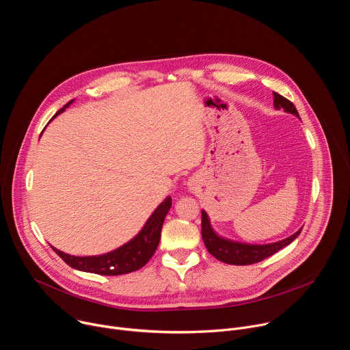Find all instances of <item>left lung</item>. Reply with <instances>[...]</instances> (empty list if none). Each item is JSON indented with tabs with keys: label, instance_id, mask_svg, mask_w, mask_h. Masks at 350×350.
Instances as JSON below:
<instances>
[{
	"label": "left lung",
	"instance_id": "left-lung-1",
	"mask_svg": "<svg viewBox=\"0 0 350 350\" xmlns=\"http://www.w3.org/2000/svg\"><path fill=\"white\" fill-rule=\"evenodd\" d=\"M274 94V107L277 109H284L288 113H292L299 118V113L295 108V105L286 99L285 96L273 92ZM302 228L296 231L293 235L274 242V243H267V245H247V243H241L235 241H230L226 238L219 237L209 221V217L205 211H202V239L209 251L211 255H213L217 260H221L228 265H237V266H245V265H254L258 262L265 260L266 258L274 255L278 252L280 249L284 246L289 245L299 234H301Z\"/></svg>",
	"mask_w": 350,
	"mask_h": 350
}]
</instances>
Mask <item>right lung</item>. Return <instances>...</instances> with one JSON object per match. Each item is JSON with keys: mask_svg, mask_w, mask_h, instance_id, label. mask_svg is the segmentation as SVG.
Wrapping results in <instances>:
<instances>
[{"mask_svg": "<svg viewBox=\"0 0 350 350\" xmlns=\"http://www.w3.org/2000/svg\"><path fill=\"white\" fill-rule=\"evenodd\" d=\"M72 103L73 99L62 109H59L57 115L62 113ZM170 206H172V198L167 196L165 201L155 209L151 217L148 219L142 230L131 241H129L127 243L115 249V251L109 254L81 258V256L68 255L54 246L53 249L59 258H62V260L66 265L80 271L101 274V275H120V274L135 271L144 267L148 263V260L154 256L161 241L162 226Z\"/></svg>", "mask_w": 350, "mask_h": 350, "instance_id": "add662e5", "label": "right lung"}]
</instances>
